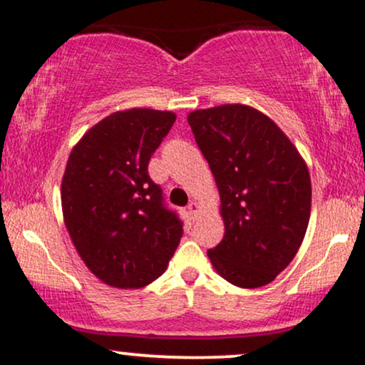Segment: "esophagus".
Instances as JSON below:
<instances>
[{
	"mask_svg": "<svg viewBox=\"0 0 365 365\" xmlns=\"http://www.w3.org/2000/svg\"><path fill=\"white\" fill-rule=\"evenodd\" d=\"M187 211H188V215H190L192 220H195L197 215L200 212V206L195 202V200H192V202L187 206Z\"/></svg>",
	"mask_w": 365,
	"mask_h": 365,
	"instance_id": "1",
	"label": "esophagus"
}]
</instances>
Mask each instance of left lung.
Instances as JSON below:
<instances>
[{
	"label": "left lung",
	"instance_id": "obj_1",
	"mask_svg": "<svg viewBox=\"0 0 365 365\" xmlns=\"http://www.w3.org/2000/svg\"><path fill=\"white\" fill-rule=\"evenodd\" d=\"M220 190L225 237L207 250L235 287L271 283L299 252L311 217V175L283 130L245 104L188 113Z\"/></svg>",
	"mask_w": 365,
	"mask_h": 365
}]
</instances>
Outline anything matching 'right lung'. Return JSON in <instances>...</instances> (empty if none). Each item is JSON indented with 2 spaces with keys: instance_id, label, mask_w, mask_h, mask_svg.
<instances>
[{
  "instance_id": "right-lung-1",
  "label": "right lung",
  "mask_w": 365,
  "mask_h": 365,
  "mask_svg": "<svg viewBox=\"0 0 365 365\" xmlns=\"http://www.w3.org/2000/svg\"><path fill=\"white\" fill-rule=\"evenodd\" d=\"M177 115L149 108L111 113L75 144L61 180V209L75 249L103 283L142 288L165 273L182 221L163 204L149 159Z\"/></svg>"
}]
</instances>
